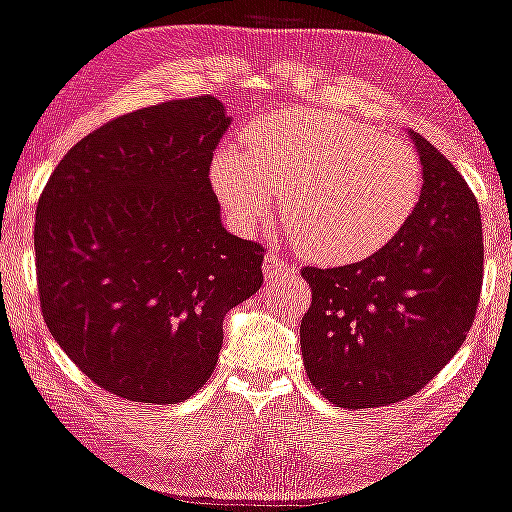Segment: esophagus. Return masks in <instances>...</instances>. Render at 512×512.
Wrapping results in <instances>:
<instances>
[{
    "label": "esophagus",
    "instance_id": "1",
    "mask_svg": "<svg viewBox=\"0 0 512 512\" xmlns=\"http://www.w3.org/2000/svg\"><path fill=\"white\" fill-rule=\"evenodd\" d=\"M262 272H264V279L267 281H274L279 279V276H293L295 269L288 267L286 260L279 255H274V252H267V257H264V264H262Z\"/></svg>",
    "mask_w": 512,
    "mask_h": 512
}]
</instances>
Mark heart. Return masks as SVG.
Returning a JSON list of instances; mask_svg holds the SVG:
<instances>
[{
	"mask_svg": "<svg viewBox=\"0 0 512 512\" xmlns=\"http://www.w3.org/2000/svg\"><path fill=\"white\" fill-rule=\"evenodd\" d=\"M243 147L209 164L217 197L243 226L281 217L307 260L353 264L403 231L422 193V164L403 140L326 109H293L250 123Z\"/></svg>",
	"mask_w": 512,
	"mask_h": 512,
	"instance_id": "b5f03b06",
	"label": "heart"
}]
</instances>
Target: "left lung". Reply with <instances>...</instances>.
Here are the masks:
<instances>
[{
    "instance_id": "1",
    "label": "left lung",
    "mask_w": 512,
    "mask_h": 512,
    "mask_svg": "<svg viewBox=\"0 0 512 512\" xmlns=\"http://www.w3.org/2000/svg\"><path fill=\"white\" fill-rule=\"evenodd\" d=\"M422 193L403 231L367 260L305 267L300 322L310 384L336 408L415 396L463 346L482 291L484 240L474 193L420 133Z\"/></svg>"
}]
</instances>
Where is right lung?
I'll list each match as a JSON object with an SVG mask.
<instances>
[{
    "label": "right lung",
    "instance_id": "add662e5",
    "mask_svg": "<svg viewBox=\"0 0 512 512\" xmlns=\"http://www.w3.org/2000/svg\"><path fill=\"white\" fill-rule=\"evenodd\" d=\"M229 123L212 95L123 114L73 145L42 190V317L114 396L188 400L217 367L226 312L260 291L264 248L224 229L209 181Z\"/></svg>",
    "mask_w": 512,
    "mask_h": 512
}]
</instances>
